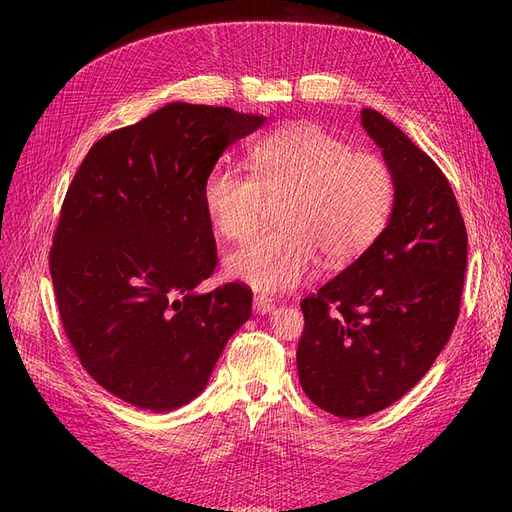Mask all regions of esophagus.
Returning <instances> with one entry per match:
<instances>
[{
  "label": "esophagus",
  "mask_w": 512,
  "mask_h": 512,
  "mask_svg": "<svg viewBox=\"0 0 512 512\" xmlns=\"http://www.w3.org/2000/svg\"><path fill=\"white\" fill-rule=\"evenodd\" d=\"M273 307H275V301L271 297H267V294H256L254 297V312L267 314Z\"/></svg>",
  "instance_id": "esophagus-1"
}]
</instances>
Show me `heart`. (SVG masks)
<instances>
[{"label": "heart", "instance_id": "heart-1", "mask_svg": "<svg viewBox=\"0 0 512 512\" xmlns=\"http://www.w3.org/2000/svg\"><path fill=\"white\" fill-rule=\"evenodd\" d=\"M250 175L224 164L203 183V207L226 239L258 228L267 200L277 228L265 230L226 256V271L258 290H284L324 267H346L374 245L397 207V175L378 153L354 147L312 123L258 138L247 149Z\"/></svg>", "mask_w": 512, "mask_h": 512}]
</instances>
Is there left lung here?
I'll list each match as a JSON object with an SVG mask.
<instances>
[{
  "instance_id": "left-lung-1",
  "label": "left lung",
  "mask_w": 512,
  "mask_h": 512,
  "mask_svg": "<svg viewBox=\"0 0 512 512\" xmlns=\"http://www.w3.org/2000/svg\"><path fill=\"white\" fill-rule=\"evenodd\" d=\"M361 123L397 175L391 224L369 250L301 301L297 348L305 395L339 418L404 397L446 346L459 318L468 232L451 183L393 121Z\"/></svg>"
}]
</instances>
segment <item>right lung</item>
Instances as JSON below:
<instances>
[{
  "label": "right lung",
  "mask_w": 512,
  "mask_h": 512,
  "mask_svg": "<svg viewBox=\"0 0 512 512\" xmlns=\"http://www.w3.org/2000/svg\"><path fill=\"white\" fill-rule=\"evenodd\" d=\"M265 123L173 102L102 136L70 183L49 269L59 318L87 374L128 404H188L252 314V288L207 294L218 247L203 183L222 151Z\"/></svg>",
  "instance_id": "right-lung-1"
}]
</instances>
